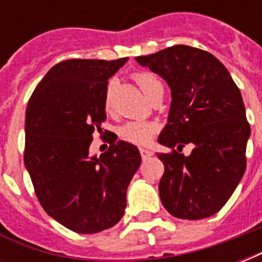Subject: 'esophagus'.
Segmentation results:
<instances>
[{"label":"esophagus","instance_id":"obj_1","mask_svg":"<svg viewBox=\"0 0 262 262\" xmlns=\"http://www.w3.org/2000/svg\"><path fill=\"white\" fill-rule=\"evenodd\" d=\"M140 154H142V159H148V157H151L153 153L147 150V148H140Z\"/></svg>","mask_w":262,"mask_h":262}]
</instances>
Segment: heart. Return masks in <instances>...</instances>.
Here are the masks:
<instances>
[{"mask_svg": "<svg viewBox=\"0 0 262 262\" xmlns=\"http://www.w3.org/2000/svg\"><path fill=\"white\" fill-rule=\"evenodd\" d=\"M135 80L142 88V91L147 95L148 98L151 97V94L157 86L161 85L153 74L150 73H137L135 75ZM105 106L106 109H111V86L108 88V94L105 98ZM159 130V125L154 122H146V120H129L123 125L119 126L118 135L123 140L133 144H146L151 140V137L156 135V132Z\"/></svg>", "mask_w": 262, "mask_h": 262, "instance_id": "obj_1", "label": "heart"}]
</instances>
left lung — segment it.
Instances as JSON below:
<instances>
[{
	"mask_svg": "<svg viewBox=\"0 0 262 262\" xmlns=\"http://www.w3.org/2000/svg\"><path fill=\"white\" fill-rule=\"evenodd\" d=\"M136 61L171 90L168 120L159 136L160 144L172 148L157 154L164 164L161 202L178 219L217 213L246 171L250 125L240 90L225 66L201 49L177 45ZM189 142L193 151L184 156L179 151Z\"/></svg>",
	"mask_w": 262,
	"mask_h": 262,
	"instance_id": "obj_1",
	"label": "left lung"
}]
</instances>
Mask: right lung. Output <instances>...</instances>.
Segmentation results:
<instances>
[{
	"label": "right lung",
	"mask_w": 262,
	"mask_h": 262,
	"mask_svg": "<svg viewBox=\"0 0 262 262\" xmlns=\"http://www.w3.org/2000/svg\"><path fill=\"white\" fill-rule=\"evenodd\" d=\"M127 61L66 60L49 70L25 115V167L39 202L60 225L81 234L115 226L125 213L126 191L140 167L139 148L111 142L90 154L92 133L106 119L108 80Z\"/></svg>",
	"instance_id": "1"
}]
</instances>
